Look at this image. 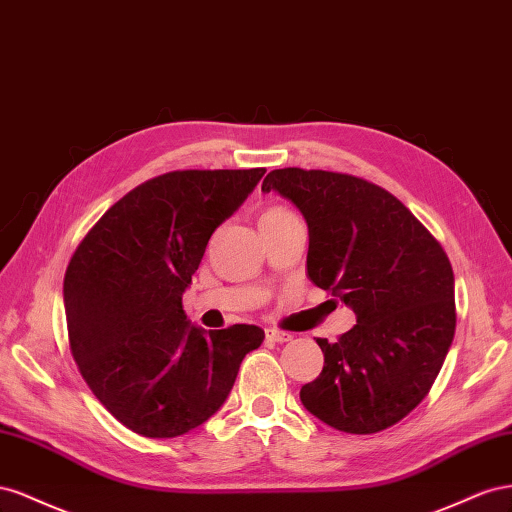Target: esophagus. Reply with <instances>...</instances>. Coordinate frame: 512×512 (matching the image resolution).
Masks as SVG:
<instances>
[{
    "label": "esophagus",
    "instance_id": "esophagus-1",
    "mask_svg": "<svg viewBox=\"0 0 512 512\" xmlns=\"http://www.w3.org/2000/svg\"><path fill=\"white\" fill-rule=\"evenodd\" d=\"M266 339H270V341H274V343H287V341H291L294 337H291V334L285 332V330L268 328V330H266Z\"/></svg>",
    "mask_w": 512,
    "mask_h": 512
}]
</instances>
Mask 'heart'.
<instances>
[{
  "instance_id": "b5f03b06",
  "label": "heart",
  "mask_w": 512,
  "mask_h": 512,
  "mask_svg": "<svg viewBox=\"0 0 512 512\" xmlns=\"http://www.w3.org/2000/svg\"><path fill=\"white\" fill-rule=\"evenodd\" d=\"M296 214L291 212L285 206H268L259 216V225H272V223H281L287 221V218H294Z\"/></svg>"
}]
</instances>
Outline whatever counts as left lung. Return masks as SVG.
I'll return each mask as SVG.
<instances>
[{"mask_svg":"<svg viewBox=\"0 0 512 512\" xmlns=\"http://www.w3.org/2000/svg\"><path fill=\"white\" fill-rule=\"evenodd\" d=\"M261 191L296 203L309 225V279L356 313L328 343L300 401L332 429L369 435L427 397L457 326L455 276L429 229L386 188L356 175L285 167Z\"/></svg>","mask_w":512,"mask_h":512,"instance_id":"obj_1","label":"left lung"}]
</instances>
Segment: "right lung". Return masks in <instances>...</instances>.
<instances>
[{
	"label": "right lung",
	"instance_id": "add662e5",
	"mask_svg": "<svg viewBox=\"0 0 512 512\" xmlns=\"http://www.w3.org/2000/svg\"><path fill=\"white\" fill-rule=\"evenodd\" d=\"M266 169L169 171L100 216L64 274L68 343L113 418L143 437H178L218 412L264 330L188 324L182 294L208 240Z\"/></svg>",
	"mask_w": 512,
	"mask_h": 512
}]
</instances>
